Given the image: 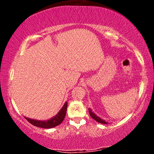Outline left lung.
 Wrapping results in <instances>:
<instances>
[{
	"label": "left lung",
	"mask_w": 154,
	"mask_h": 154,
	"mask_svg": "<svg viewBox=\"0 0 154 154\" xmlns=\"http://www.w3.org/2000/svg\"><path fill=\"white\" fill-rule=\"evenodd\" d=\"M89 114H90V115H91V117L93 118V119H94L96 122H98L101 123V124H108L107 122H106L104 119H101V118H100L99 116H97L96 114H95L91 109H89Z\"/></svg>",
	"instance_id": "obj_1"
}]
</instances>
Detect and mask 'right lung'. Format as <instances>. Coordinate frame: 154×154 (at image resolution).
<instances>
[{"instance_id":"right-lung-1","label":"right lung","mask_w":154,"mask_h":154,"mask_svg":"<svg viewBox=\"0 0 154 154\" xmlns=\"http://www.w3.org/2000/svg\"><path fill=\"white\" fill-rule=\"evenodd\" d=\"M66 109L67 102L66 101L64 104H63V107L61 109V110L59 111V113H58L56 116H53L52 118H51V119L48 120H37L34 119H29V118L25 117V116H24V118H25L29 123H31L32 125H33L35 127H38V128L45 129L52 128L59 125L63 121L65 116H66Z\"/></svg>"}]
</instances>
